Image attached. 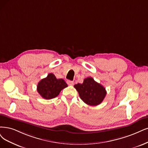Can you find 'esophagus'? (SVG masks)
<instances>
[{"mask_svg":"<svg viewBox=\"0 0 148 148\" xmlns=\"http://www.w3.org/2000/svg\"><path fill=\"white\" fill-rule=\"evenodd\" d=\"M67 84L69 85H74V82L71 81V80H67Z\"/></svg>","mask_w":148,"mask_h":148,"instance_id":"esophagus-1","label":"esophagus"}]
</instances>
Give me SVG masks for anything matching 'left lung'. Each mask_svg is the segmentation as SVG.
<instances>
[{
    "mask_svg": "<svg viewBox=\"0 0 148 148\" xmlns=\"http://www.w3.org/2000/svg\"><path fill=\"white\" fill-rule=\"evenodd\" d=\"M74 88L78 91L80 99L92 106L100 104L107 94L104 87L90 77L85 79L82 84L75 85Z\"/></svg>",
    "mask_w": 148,
    "mask_h": 148,
    "instance_id": "8db88e82",
    "label": "left lung"
}]
</instances>
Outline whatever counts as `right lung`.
Masks as SVG:
<instances>
[{
  "mask_svg": "<svg viewBox=\"0 0 148 148\" xmlns=\"http://www.w3.org/2000/svg\"><path fill=\"white\" fill-rule=\"evenodd\" d=\"M67 86V84L63 79H57L54 74L50 73L39 82L37 91L44 99H51L57 97L60 91Z\"/></svg>",
  "mask_w": 148,
  "mask_h": 148,
  "instance_id": "add662e5",
  "label": "right lung"
}]
</instances>
